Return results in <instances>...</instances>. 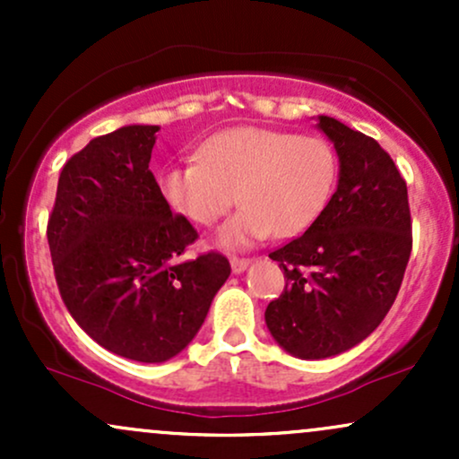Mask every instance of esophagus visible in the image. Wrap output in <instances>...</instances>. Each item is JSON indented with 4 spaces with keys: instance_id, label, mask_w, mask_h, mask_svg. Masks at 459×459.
<instances>
[{
    "instance_id": "esophagus-1",
    "label": "esophagus",
    "mask_w": 459,
    "mask_h": 459,
    "mask_svg": "<svg viewBox=\"0 0 459 459\" xmlns=\"http://www.w3.org/2000/svg\"><path fill=\"white\" fill-rule=\"evenodd\" d=\"M247 265H250V259H244V256H230V267H233L235 273H241Z\"/></svg>"
}]
</instances>
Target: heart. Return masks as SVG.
Returning <instances> with one entry per match:
<instances>
[{
  "mask_svg": "<svg viewBox=\"0 0 459 459\" xmlns=\"http://www.w3.org/2000/svg\"><path fill=\"white\" fill-rule=\"evenodd\" d=\"M339 161L328 140L289 131L235 127L204 142L198 160L166 168L160 192L172 212L196 226H213L239 200L224 226L226 246L273 235L296 237L315 224L336 183Z\"/></svg>",
  "mask_w": 459,
  "mask_h": 459,
  "instance_id": "obj_1",
  "label": "heart"
}]
</instances>
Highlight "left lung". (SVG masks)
Instances as JSON below:
<instances>
[{"label": "left lung", "instance_id": "obj_1", "mask_svg": "<svg viewBox=\"0 0 459 459\" xmlns=\"http://www.w3.org/2000/svg\"><path fill=\"white\" fill-rule=\"evenodd\" d=\"M319 129L339 152V186L307 233L270 252L287 284L265 308L278 345L307 360L347 351L382 324L412 252L408 187L391 155L330 116Z\"/></svg>", "mask_w": 459, "mask_h": 459}]
</instances>
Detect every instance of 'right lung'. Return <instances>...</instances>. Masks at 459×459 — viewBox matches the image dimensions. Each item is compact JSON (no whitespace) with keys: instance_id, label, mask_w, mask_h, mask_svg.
Returning a JSON list of instances; mask_svg holds the SVG:
<instances>
[{"instance_id":"obj_1","label":"right lung","mask_w":459,"mask_h":459,"mask_svg":"<svg viewBox=\"0 0 459 459\" xmlns=\"http://www.w3.org/2000/svg\"><path fill=\"white\" fill-rule=\"evenodd\" d=\"M155 125L88 142L65 163L47 222L57 289L91 339L138 362L177 356L230 273L220 252L178 261L198 239L149 170Z\"/></svg>"}]
</instances>
